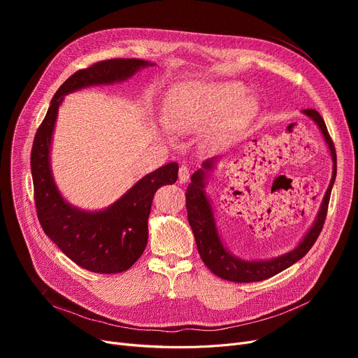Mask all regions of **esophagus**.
<instances>
[{"label": "esophagus", "instance_id": "34e87169", "mask_svg": "<svg viewBox=\"0 0 358 358\" xmlns=\"http://www.w3.org/2000/svg\"><path fill=\"white\" fill-rule=\"evenodd\" d=\"M190 176H192L190 166L189 165H180V168H178V181L180 182H187V181H189Z\"/></svg>", "mask_w": 358, "mask_h": 358}]
</instances>
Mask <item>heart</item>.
Masks as SVG:
<instances>
[{
    "label": "heart",
    "instance_id": "heart-1",
    "mask_svg": "<svg viewBox=\"0 0 358 358\" xmlns=\"http://www.w3.org/2000/svg\"><path fill=\"white\" fill-rule=\"evenodd\" d=\"M242 91L243 88L234 83L184 87L169 100L165 122L178 131L197 129L217 119ZM254 110L255 103L251 99L239 100L229 111V123L232 126L247 123L254 115Z\"/></svg>",
    "mask_w": 358,
    "mask_h": 358
}]
</instances>
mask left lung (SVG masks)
I'll return each mask as SVG.
<instances>
[{
  "instance_id": "8db88e82",
  "label": "left lung",
  "mask_w": 358,
  "mask_h": 358,
  "mask_svg": "<svg viewBox=\"0 0 358 358\" xmlns=\"http://www.w3.org/2000/svg\"><path fill=\"white\" fill-rule=\"evenodd\" d=\"M303 113L309 117H312L317 123V126L321 127L332 155L334 173H332L331 184L328 187V192L324 197L321 210H319V215L313 223V227L310 228L305 239L300 242V245L293 251H290L289 254L270 259V261H243L229 254L223 248L222 242L219 239L210 203L203 193L204 173L206 169L212 168L213 159L206 161L203 164L204 169H199L197 173L192 176V182L185 190L187 219H189V223L193 229L197 250L203 262L206 264V267H208L217 277L228 281H235V283H251V281H261V280L270 278L278 274L280 271L286 270L292 264H294V262L299 261L302 257H305L309 252V250L313 247V243L316 242L319 234L322 232L324 223L327 219L331 190L336 176V152H335L334 142L328 134L327 124L321 117V115H319V113L313 108H305Z\"/></svg>"
}]
</instances>
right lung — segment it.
<instances>
[{
    "mask_svg": "<svg viewBox=\"0 0 358 358\" xmlns=\"http://www.w3.org/2000/svg\"><path fill=\"white\" fill-rule=\"evenodd\" d=\"M148 65V61L120 58L92 64L72 73L55 92L33 141L30 165L37 219L43 232L68 258L92 273H122L139 259L148 242V217L154 194L161 185L177 181L178 164L169 162L145 176L103 212L87 213L71 208L56 190L49 166L56 115L65 94L126 80Z\"/></svg>",
    "mask_w": 358,
    "mask_h": 358,
    "instance_id": "right-lung-1",
    "label": "right lung"
}]
</instances>
